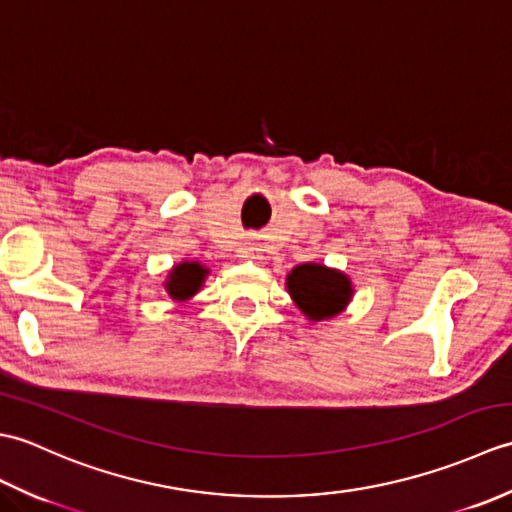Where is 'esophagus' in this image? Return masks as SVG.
Returning <instances> with one entry per match:
<instances>
[{"label":"esophagus","mask_w":512,"mask_h":512,"mask_svg":"<svg viewBox=\"0 0 512 512\" xmlns=\"http://www.w3.org/2000/svg\"><path fill=\"white\" fill-rule=\"evenodd\" d=\"M246 257H250V259H259L257 248H255V246H248V248H246Z\"/></svg>","instance_id":"34e87169"}]
</instances>
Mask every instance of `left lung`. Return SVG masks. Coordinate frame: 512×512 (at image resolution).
I'll use <instances>...</instances> for the list:
<instances>
[{"label":"left lung","instance_id":"obj_1","mask_svg":"<svg viewBox=\"0 0 512 512\" xmlns=\"http://www.w3.org/2000/svg\"><path fill=\"white\" fill-rule=\"evenodd\" d=\"M288 292L312 321L334 317L352 297V284L343 273L319 264H301L288 275Z\"/></svg>","mask_w":512,"mask_h":512}]
</instances>
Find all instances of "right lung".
I'll return each instance as SVG.
<instances>
[{"instance_id": "1", "label": "right lung", "mask_w": 512, "mask_h": 512, "mask_svg": "<svg viewBox=\"0 0 512 512\" xmlns=\"http://www.w3.org/2000/svg\"><path fill=\"white\" fill-rule=\"evenodd\" d=\"M209 270L202 268L198 262H187V264H178L171 270V277L167 281V292L178 301L189 299L191 295L200 290L204 275Z\"/></svg>"}]
</instances>
